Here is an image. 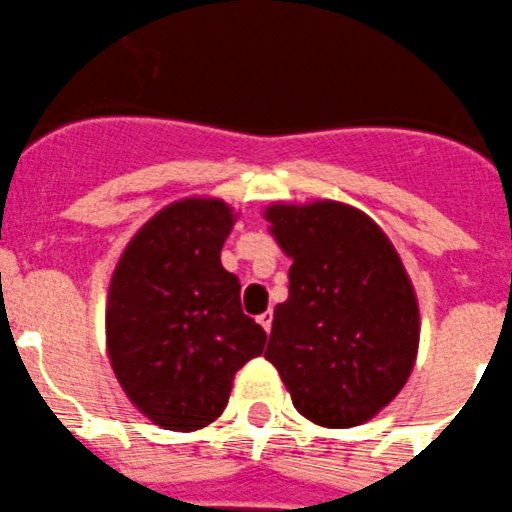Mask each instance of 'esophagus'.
<instances>
[{
    "label": "esophagus",
    "mask_w": 512,
    "mask_h": 512,
    "mask_svg": "<svg viewBox=\"0 0 512 512\" xmlns=\"http://www.w3.org/2000/svg\"><path fill=\"white\" fill-rule=\"evenodd\" d=\"M257 324H260L262 329H265L267 334H270V329H273V313L265 311V313H262V316H257Z\"/></svg>",
    "instance_id": "obj_1"
}]
</instances>
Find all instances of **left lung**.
<instances>
[{
    "instance_id": "obj_1",
    "label": "left lung",
    "mask_w": 512,
    "mask_h": 512,
    "mask_svg": "<svg viewBox=\"0 0 512 512\" xmlns=\"http://www.w3.org/2000/svg\"><path fill=\"white\" fill-rule=\"evenodd\" d=\"M265 219L293 260L265 359L308 421H370L408 382L421 334L416 293L393 242L339 201L273 204Z\"/></svg>"
}]
</instances>
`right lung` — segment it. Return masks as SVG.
I'll list each match as a JSON object with an SVG mask.
<instances>
[{
  "label": "right lung",
  "mask_w": 512,
  "mask_h": 512,
  "mask_svg": "<svg viewBox=\"0 0 512 512\" xmlns=\"http://www.w3.org/2000/svg\"><path fill=\"white\" fill-rule=\"evenodd\" d=\"M232 227L224 201H176L132 237L112 275V370L137 411L168 431L222 416L237 370L265 349V329L242 313L239 278L222 267Z\"/></svg>",
  "instance_id": "add662e5"
}]
</instances>
